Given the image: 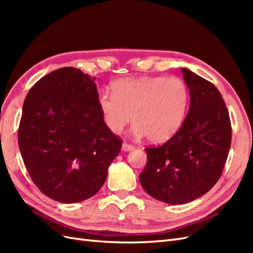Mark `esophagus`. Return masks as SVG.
<instances>
[{
  "instance_id": "34e87169",
  "label": "esophagus",
  "mask_w": 253,
  "mask_h": 253,
  "mask_svg": "<svg viewBox=\"0 0 253 253\" xmlns=\"http://www.w3.org/2000/svg\"><path fill=\"white\" fill-rule=\"evenodd\" d=\"M134 145H132V144H129V143H127V142H124L122 143V151H125V152H128V151H132V150H134Z\"/></svg>"
}]
</instances>
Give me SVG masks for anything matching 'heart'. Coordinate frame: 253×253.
Returning a JSON list of instances; mask_svg holds the SVG:
<instances>
[{"label":"heart","instance_id":"obj_1","mask_svg":"<svg viewBox=\"0 0 253 253\" xmlns=\"http://www.w3.org/2000/svg\"><path fill=\"white\" fill-rule=\"evenodd\" d=\"M113 93L99 96L105 125L122 132L133 116V133L152 143L166 142L179 131L189 108V88L178 77L122 78L112 83Z\"/></svg>","mask_w":253,"mask_h":253}]
</instances>
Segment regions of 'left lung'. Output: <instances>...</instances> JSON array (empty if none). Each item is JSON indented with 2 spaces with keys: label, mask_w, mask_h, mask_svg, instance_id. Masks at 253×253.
<instances>
[{
  "label": "left lung",
  "mask_w": 253,
  "mask_h": 253,
  "mask_svg": "<svg viewBox=\"0 0 253 253\" xmlns=\"http://www.w3.org/2000/svg\"><path fill=\"white\" fill-rule=\"evenodd\" d=\"M181 73L190 106L179 131L160 147L145 148L147 165L139 174L145 192L181 205L203 196L220 178L231 144V122L219 90L187 68Z\"/></svg>",
  "instance_id": "left-lung-1"
}]
</instances>
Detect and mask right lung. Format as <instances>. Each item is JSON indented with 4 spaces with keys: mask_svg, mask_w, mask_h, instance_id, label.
<instances>
[{
    "mask_svg": "<svg viewBox=\"0 0 253 253\" xmlns=\"http://www.w3.org/2000/svg\"><path fill=\"white\" fill-rule=\"evenodd\" d=\"M95 77L63 67L44 76L23 104L18 141L43 194L74 204L94 196L122 140L105 125Z\"/></svg>",
    "mask_w": 253,
    "mask_h": 253,
    "instance_id": "right-lung-1",
    "label": "right lung"
}]
</instances>
